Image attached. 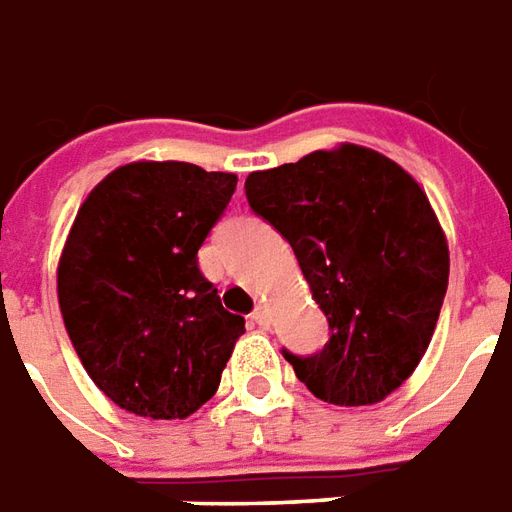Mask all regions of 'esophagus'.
<instances>
[{
  "instance_id": "1",
  "label": "esophagus",
  "mask_w": 512,
  "mask_h": 512,
  "mask_svg": "<svg viewBox=\"0 0 512 512\" xmlns=\"http://www.w3.org/2000/svg\"><path fill=\"white\" fill-rule=\"evenodd\" d=\"M250 320L256 322V325H262V328H267L270 325V311H267V306H259L253 314H250Z\"/></svg>"
}]
</instances>
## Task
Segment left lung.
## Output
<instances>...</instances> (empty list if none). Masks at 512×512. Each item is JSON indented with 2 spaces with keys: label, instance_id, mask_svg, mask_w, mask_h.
Wrapping results in <instances>:
<instances>
[{
  "label": "left lung",
  "instance_id": "1",
  "mask_svg": "<svg viewBox=\"0 0 512 512\" xmlns=\"http://www.w3.org/2000/svg\"><path fill=\"white\" fill-rule=\"evenodd\" d=\"M248 204L292 245L331 325L317 355H292L300 383L333 405H375L411 378L447 295L449 248L408 170L355 143L256 170Z\"/></svg>",
  "mask_w": 512,
  "mask_h": 512
}]
</instances>
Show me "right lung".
<instances>
[{
	"label": "right lung",
	"instance_id": "obj_1",
	"mask_svg": "<svg viewBox=\"0 0 512 512\" xmlns=\"http://www.w3.org/2000/svg\"><path fill=\"white\" fill-rule=\"evenodd\" d=\"M234 173L129 162L90 190L65 237L57 300L90 380L123 411L187 419L215 397L245 320L198 270Z\"/></svg>",
	"mask_w": 512,
	"mask_h": 512
}]
</instances>
